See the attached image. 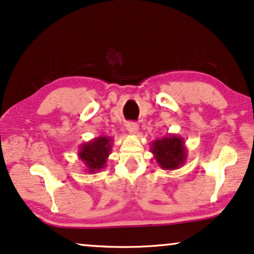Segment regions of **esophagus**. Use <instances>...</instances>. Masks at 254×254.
<instances>
[{"instance_id": "esophagus-1", "label": "esophagus", "mask_w": 254, "mask_h": 254, "mask_svg": "<svg viewBox=\"0 0 254 254\" xmlns=\"http://www.w3.org/2000/svg\"><path fill=\"white\" fill-rule=\"evenodd\" d=\"M127 130L129 131V133L131 134H136L138 132V130H139V127H138V125L136 123H127Z\"/></svg>"}]
</instances>
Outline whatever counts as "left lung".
Wrapping results in <instances>:
<instances>
[{
    "instance_id": "left-lung-1",
    "label": "left lung",
    "mask_w": 254,
    "mask_h": 254,
    "mask_svg": "<svg viewBox=\"0 0 254 254\" xmlns=\"http://www.w3.org/2000/svg\"><path fill=\"white\" fill-rule=\"evenodd\" d=\"M150 151L163 170H177L185 164L188 158L184 138L176 133H166L153 140Z\"/></svg>"
}]
</instances>
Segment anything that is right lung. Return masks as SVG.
Returning <instances> with one entry per match:
<instances>
[{
  "instance_id": "right-lung-1",
  "label": "right lung",
  "mask_w": 254,
  "mask_h": 254,
  "mask_svg": "<svg viewBox=\"0 0 254 254\" xmlns=\"http://www.w3.org/2000/svg\"><path fill=\"white\" fill-rule=\"evenodd\" d=\"M112 139L110 137L98 136L79 146L78 158L85 166V171L97 173L107 166V159L111 153Z\"/></svg>"
}]
</instances>
